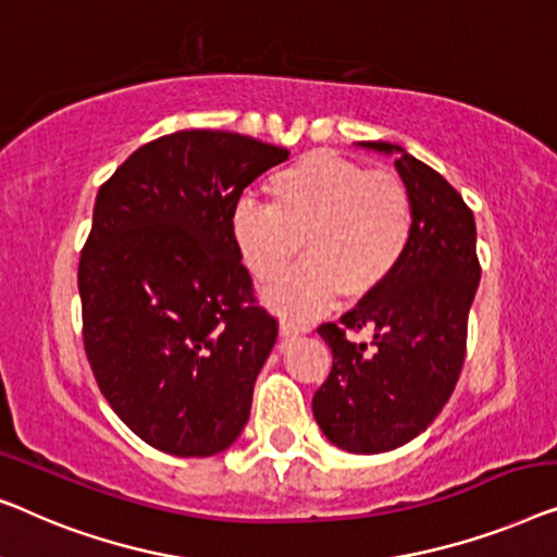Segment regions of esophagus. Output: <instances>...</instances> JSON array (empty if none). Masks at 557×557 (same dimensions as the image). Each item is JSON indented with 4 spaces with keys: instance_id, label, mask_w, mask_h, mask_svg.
Listing matches in <instances>:
<instances>
[{
    "instance_id": "1",
    "label": "esophagus",
    "mask_w": 557,
    "mask_h": 557,
    "mask_svg": "<svg viewBox=\"0 0 557 557\" xmlns=\"http://www.w3.org/2000/svg\"><path fill=\"white\" fill-rule=\"evenodd\" d=\"M305 327L302 325H295V323H287V320H282L280 323V338H297V335H302Z\"/></svg>"
}]
</instances>
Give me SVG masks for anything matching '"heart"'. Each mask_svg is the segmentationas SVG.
<instances>
[{
  "label": "heart",
  "mask_w": 557,
  "mask_h": 557,
  "mask_svg": "<svg viewBox=\"0 0 557 557\" xmlns=\"http://www.w3.org/2000/svg\"><path fill=\"white\" fill-rule=\"evenodd\" d=\"M270 207L242 201L232 242L257 282H272L295 257L302 268L275 282L264 302L282 318L310 320L343 293L363 300L394 277L413 237V201L391 171H366L331 151L305 153L264 186Z\"/></svg>",
  "instance_id": "obj_1"
}]
</instances>
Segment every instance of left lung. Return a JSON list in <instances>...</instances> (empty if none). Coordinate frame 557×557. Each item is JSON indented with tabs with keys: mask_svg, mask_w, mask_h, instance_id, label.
<instances>
[{
	"mask_svg": "<svg viewBox=\"0 0 557 557\" xmlns=\"http://www.w3.org/2000/svg\"><path fill=\"white\" fill-rule=\"evenodd\" d=\"M396 156L413 201V237L386 285L360 300L341 325L318 327L333 368L312 396L327 442L354 454L404 446L438 417L457 386L467 350V318L480 285L474 214L459 191L424 161L386 140L358 144ZM371 326L373 351L347 341Z\"/></svg>",
	"mask_w": 557,
	"mask_h": 557,
	"instance_id": "8db88e82",
	"label": "left lung"
}]
</instances>
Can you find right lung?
Segmentation results:
<instances>
[{
	"label": "right lung",
	"mask_w": 557,
	"mask_h": 557,
	"mask_svg": "<svg viewBox=\"0 0 557 557\" xmlns=\"http://www.w3.org/2000/svg\"><path fill=\"white\" fill-rule=\"evenodd\" d=\"M287 148L226 131L140 146L100 186L81 252L83 343L106 401L174 457L237 442L277 320L255 300L230 222Z\"/></svg>",
	"instance_id": "1"
}]
</instances>
